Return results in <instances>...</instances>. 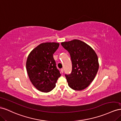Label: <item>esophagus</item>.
<instances>
[{
	"mask_svg": "<svg viewBox=\"0 0 121 121\" xmlns=\"http://www.w3.org/2000/svg\"><path fill=\"white\" fill-rule=\"evenodd\" d=\"M63 72H64V69H63V68L61 69V73H63Z\"/></svg>",
	"mask_w": 121,
	"mask_h": 121,
	"instance_id": "obj_1",
	"label": "esophagus"
}]
</instances>
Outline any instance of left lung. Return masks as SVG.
<instances>
[{"mask_svg":"<svg viewBox=\"0 0 121 121\" xmlns=\"http://www.w3.org/2000/svg\"><path fill=\"white\" fill-rule=\"evenodd\" d=\"M61 45L69 53L72 64L71 74L65 75L69 87L74 90H82L88 87L97 73V55L91 47L78 39L62 42Z\"/></svg>","mask_w":121,"mask_h":121,"instance_id":"obj_1","label":"left lung"}]
</instances>
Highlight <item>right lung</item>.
I'll return each instance as SVG.
<instances>
[{"label": "right lung", "instance_id": "add662e5", "mask_svg": "<svg viewBox=\"0 0 121 121\" xmlns=\"http://www.w3.org/2000/svg\"><path fill=\"white\" fill-rule=\"evenodd\" d=\"M59 46L58 43H41L27 57L26 66L29 78L34 87L42 92L52 90L61 76L53 58Z\"/></svg>", "mask_w": 121, "mask_h": 121}]
</instances>
